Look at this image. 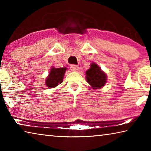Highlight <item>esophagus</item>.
<instances>
[{"mask_svg":"<svg viewBox=\"0 0 151 151\" xmlns=\"http://www.w3.org/2000/svg\"><path fill=\"white\" fill-rule=\"evenodd\" d=\"M70 69L73 71H75V72H77V71L79 70V67L77 65H70Z\"/></svg>","mask_w":151,"mask_h":151,"instance_id":"obj_1","label":"esophagus"}]
</instances>
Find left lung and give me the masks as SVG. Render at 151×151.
I'll list each match as a JSON object with an SVG mask.
<instances>
[{
	"instance_id": "1",
	"label": "left lung",
	"mask_w": 151,
	"mask_h": 151,
	"mask_svg": "<svg viewBox=\"0 0 151 151\" xmlns=\"http://www.w3.org/2000/svg\"><path fill=\"white\" fill-rule=\"evenodd\" d=\"M85 75L86 81L94 90L103 88L107 83L106 74L102 70L96 63L91 64L90 68L86 71Z\"/></svg>"
}]
</instances>
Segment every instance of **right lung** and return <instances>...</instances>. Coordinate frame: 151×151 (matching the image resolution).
Instances as JSON below:
<instances>
[{
  "label": "right lung",
  "instance_id": "right-lung-1",
  "mask_svg": "<svg viewBox=\"0 0 151 151\" xmlns=\"http://www.w3.org/2000/svg\"><path fill=\"white\" fill-rule=\"evenodd\" d=\"M66 69L67 68L66 67L55 68L54 66H52L45 80V84L47 87L50 88H55L62 83Z\"/></svg>",
  "mask_w": 151,
  "mask_h": 151
}]
</instances>
